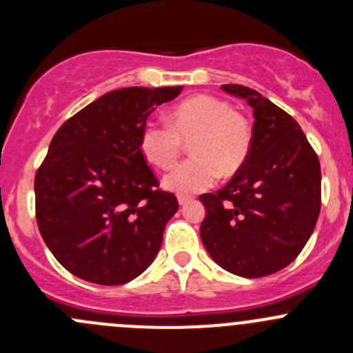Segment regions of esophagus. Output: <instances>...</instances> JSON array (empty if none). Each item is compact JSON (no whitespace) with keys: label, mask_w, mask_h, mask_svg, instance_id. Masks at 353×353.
<instances>
[{"label":"esophagus","mask_w":353,"mask_h":353,"mask_svg":"<svg viewBox=\"0 0 353 353\" xmlns=\"http://www.w3.org/2000/svg\"><path fill=\"white\" fill-rule=\"evenodd\" d=\"M177 201H179L181 206H184V205H188V203L191 201V196H184V194H179V196H177Z\"/></svg>","instance_id":"obj_1"}]
</instances>
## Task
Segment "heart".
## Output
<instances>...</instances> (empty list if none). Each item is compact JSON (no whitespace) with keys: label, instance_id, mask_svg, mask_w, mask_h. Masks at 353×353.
I'll use <instances>...</instances> for the list:
<instances>
[{"label":"heart","instance_id":"obj_1","mask_svg":"<svg viewBox=\"0 0 353 353\" xmlns=\"http://www.w3.org/2000/svg\"><path fill=\"white\" fill-rule=\"evenodd\" d=\"M191 141L193 159L181 162L163 186L179 194H193L215 184L219 174L229 177L244 165L252 145V126L232 104L212 95H196L170 110L165 123L148 121L141 128L140 150L159 169H169Z\"/></svg>","mask_w":353,"mask_h":353}]
</instances>
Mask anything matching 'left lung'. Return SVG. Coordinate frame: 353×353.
I'll use <instances>...</instances> for the list:
<instances>
[{
	"instance_id": "1",
	"label": "left lung",
	"mask_w": 353,
	"mask_h": 353,
	"mask_svg": "<svg viewBox=\"0 0 353 353\" xmlns=\"http://www.w3.org/2000/svg\"><path fill=\"white\" fill-rule=\"evenodd\" d=\"M222 90L252 108V145L227 186L201 194L199 236L213 261L259 279L290 265L311 237L321 210V167L297 121L244 85Z\"/></svg>"
}]
</instances>
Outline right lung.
Here are the masks:
<instances>
[{"mask_svg": "<svg viewBox=\"0 0 353 353\" xmlns=\"http://www.w3.org/2000/svg\"><path fill=\"white\" fill-rule=\"evenodd\" d=\"M183 87H128L66 121L35 174V219L54 258L74 276L123 285L145 272L179 205L140 150L155 105Z\"/></svg>", "mask_w": 353, "mask_h": 353, "instance_id": "1", "label": "right lung"}]
</instances>
